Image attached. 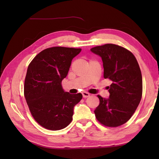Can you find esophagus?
I'll return each instance as SVG.
<instances>
[{"mask_svg": "<svg viewBox=\"0 0 159 159\" xmlns=\"http://www.w3.org/2000/svg\"><path fill=\"white\" fill-rule=\"evenodd\" d=\"M82 94H83V98H88V97H89V96H90V94H89V93L85 92H83V93H82Z\"/></svg>", "mask_w": 159, "mask_h": 159, "instance_id": "esophagus-1", "label": "esophagus"}]
</instances>
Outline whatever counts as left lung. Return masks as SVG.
Instances as JSON below:
<instances>
[{"label":"left lung","instance_id":"left-lung-1","mask_svg":"<svg viewBox=\"0 0 159 159\" xmlns=\"http://www.w3.org/2000/svg\"><path fill=\"white\" fill-rule=\"evenodd\" d=\"M91 51L101 57L104 78L112 81L108 87L109 98L98 95L100 104L94 111L96 117L105 126H120L133 116L142 97L139 66L133 54L120 46L107 43Z\"/></svg>","mask_w":159,"mask_h":159}]
</instances>
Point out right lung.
Returning a JSON list of instances; mask_svg holds the SVG:
<instances>
[{"label":"right lung","mask_w":159,"mask_h":159,"mask_svg":"<svg viewBox=\"0 0 159 159\" xmlns=\"http://www.w3.org/2000/svg\"><path fill=\"white\" fill-rule=\"evenodd\" d=\"M80 48L55 46L42 50L29 65L24 93L33 117L51 130L66 128L72 120L74 107L82 99L80 93L64 92L62 80Z\"/></svg>","instance_id":"right-lung-1"}]
</instances>
